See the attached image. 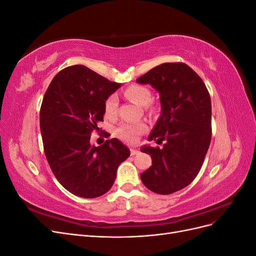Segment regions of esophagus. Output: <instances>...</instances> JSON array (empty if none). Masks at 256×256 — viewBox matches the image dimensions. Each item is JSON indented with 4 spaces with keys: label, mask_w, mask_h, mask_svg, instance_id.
Masks as SVG:
<instances>
[{
    "label": "esophagus",
    "mask_w": 256,
    "mask_h": 256,
    "mask_svg": "<svg viewBox=\"0 0 256 256\" xmlns=\"http://www.w3.org/2000/svg\"><path fill=\"white\" fill-rule=\"evenodd\" d=\"M138 152L136 150H134V148H131L130 150V154H131V156H134V154H136Z\"/></svg>",
    "instance_id": "34e87169"
}]
</instances>
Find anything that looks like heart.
<instances>
[{"mask_svg": "<svg viewBox=\"0 0 256 256\" xmlns=\"http://www.w3.org/2000/svg\"><path fill=\"white\" fill-rule=\"evenodd\" d=\"M125 95L132 100L138 106H147L152 100V92L150 88H147L144 85L140 84H134L129 86L125 90ZM118 98L115 94L110 95L106 98L104 102V112L106 115L109 118H113L115 116L116 112H118ZM147 126L144 122H122L116 129V136H118L120 140L126 141L129 143H132L136 141L138 136L143 134L146 131Z\"/></svg>", "mask_w": 256, "mask_h": 256, "instance_id": "1", "label": "heart"}]
</instances>
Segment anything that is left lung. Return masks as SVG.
I'll use <instances>...</instances> for the list:
<instances>
[{"label":"left lung","instance_id":"left-lung-1","mask_svg":"<svg viewBox=\"0 0 256 256\" xmlns=\"http://www.w3.org/2000/svg\"><path fill=\"white\" fill-rule=\"evenodd\" d=\"M160 94L161 115L144 146L152 166L141 174L146 188L171 194L187 187L198 174L212 140L210 96L200 76L184 63H164L136 79Z\"/></svg>","mask_w":256,"mask_h":256}]
</instances>
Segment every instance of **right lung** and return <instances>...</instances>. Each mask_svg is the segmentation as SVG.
Masks as SVG:
<instances>
[{
    "label": "right lung",
    "mask_w": 256,
    "mask_h": 256,
    "mask_svg": "<svg viewBox=\"0 0 256 256\" xmlns=\"http://www.w3.org/2000/svg\"><path fill=\"white\" fill-rule=\"evenodd\" d=\"M120 86L88 67L74 65L60 70L46 90L40 114L46 158L58 182L76 196L104 194L118 166L130 156L128 147L115 138L97 147L90 143L104 122L106 98Z\"/></svg>",
    "instance_id": "obj_1"
}]
</instances>
